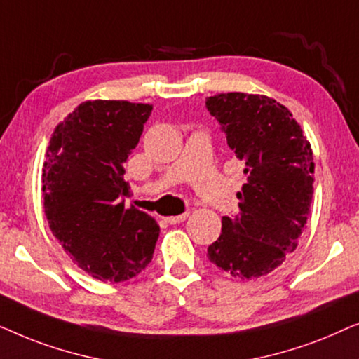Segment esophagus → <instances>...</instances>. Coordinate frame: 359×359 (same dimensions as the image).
Listing matches in <instances>:
<instances>
[{
    "label": "esophagus",
    "mask_w": 359,
    "mask_h": 359,
    "mask_svg": "<svg viewBox=\"0 0 359 359\" xmlns=\"http://www.w3.org/2000/svg\"><path fill=\"white\" fill-rule=\"evenodd\" d=\"M188 212H184V214H181V215H171V217H165V220L168 224H171V225H175V224H180V222H184L186 219H188Z\"/></svg>",
    "instance_id": "esophagus-1"
}]
</instances>
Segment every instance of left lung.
I'll return each instance as SVG.
<instances>
[{
  "label": "left lung",
  "instance_id": "8db88e82",
  "mask_svg": "<svg viewBox=\"0 0 359 359\" xmlns=\"http://www.w3.org/2000/svg\"><path fill=\"white\" fill-rule=\"evenodd\" d=\"M227 144L245 161L247 183L238 214L222 217V233L208 258L233 278L250 281L283 264L296 250L313 194L311 142L291 111L273 97L220 93L205 101Z\"/></svg>",
  "mask_w": 359,
  "mask_h": 359
}]
</instances>
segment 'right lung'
I'll list each match as a JSON object with an SVG mask.
<instances>
[{
  "label": "right lung",
  "mask_w": 359,
  "mask_h": 359,
  "mask_svg": "<svg viewBox=\"0 0 359 359\" xmlns=\"http://www.w3.org/2000/svg\"><path fill=\"white\" fill-rule=\"evenodd\" d=\"M151 109L144 102L85 101L48 142L42 166L48 227L73 263L100 281H127L154 257L160 225L124 203V163Z\"/></svg>",
  "instance_id": "obj_1"
}]
</instances>
